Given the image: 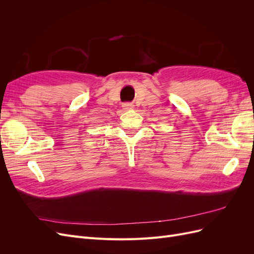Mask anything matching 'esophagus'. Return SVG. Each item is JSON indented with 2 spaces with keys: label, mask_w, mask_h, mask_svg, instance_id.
Wrapping results in <instances>:
<instances>
[{
  "label": "esophagus",
  "mask_w": 254,
  "mask_h": 254,
  "mask_svg": "<svg viewBox=\"0 0 254 254\" xmlns=\"http://www.w3.org/2000/svg\"><path fill=\"white\" fill-rule=\"evenodd\" d=\"M123 108H124V110H131V109H133V104H131V103L123 104Z\"/></svg>",
  "instance_id": "1"
}]
</instances>
